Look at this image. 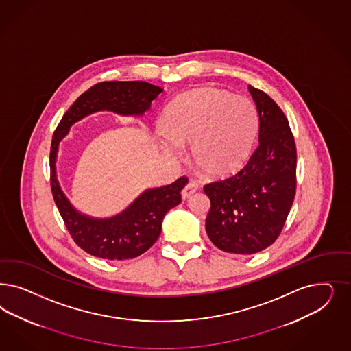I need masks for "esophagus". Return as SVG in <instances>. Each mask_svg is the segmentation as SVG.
Wrapping results in <instances>:
<instances>
[{"instance_id":"esophagus-1","label":"esophagus","mask_w":351,"mask_h":351,"mask_svg":"<svg viewBox=\"0 0 351 351\" xmlns=\"http://www.w3.org/2000/svg\"><path fill=\"white\" fill-rule=\"evenodd\" d=\"M197 189H199V186H197V183H196V182H189V183L186 184V187L182 190V199H183V200L189 199L193 193H196V191H197Z\"/></svg>"}]
</instances>
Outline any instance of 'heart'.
I'll use <instances>...</instances> for the list:
<instances>
[{
  "mask_svg": "<svg viewBox=\"0 0 351 351\" xmlns=\"http://www.w3.org/2000/svg\"><path fill=\"white\" fill-rule=\"evenodd\" d=\"M258 129V113L249 99L208 88L189 91L170 103L158 142L169 156H181L183 145L191 143L193 162L208 176L222 178L248 160Z\"/></svg>",
  "mask_w": 351,
  "mask_h": 351,
  "instance_id": "1",
  "label": "heart"
}]
</instances>
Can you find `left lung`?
Segmentation results:
<instances>
[{
	"label": "left lung",
	"instance_id": "8db88e82",
	"mask_svg": "<svg viewBox=\"0 0 351 351\" xmlns=\"http://www.w3.org/2000/svg\"><path fill=\"white\" fill-rule=\"evenodd\" d=\"M249 93L260 117L258 147L238 174L204 186L210 199L205 230L227 253L253 254L280 235L295 193L297 152L283 111L253 86Z\"/></svg>",
	"mask_w": 351,
	"mask_h": 351
}]
</instances>
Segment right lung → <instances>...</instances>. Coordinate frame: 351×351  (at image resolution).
<instances>
[{"mask_svg": "<svg viewBox=\"0 0 351 351\" xmlns=\"http://www.w3.org/2000/svg\"><path fill=\"white\" fill-rule=\"evenodd\" d=\"M162 89L145 81H108L81 94L58 125L50 148V183L54 202L69 234L80 248L94 257L123 261L136 258L151 248L161 232L165 215L181 203V177L168 186L147 189L123 212L108 218H95L79 212L63 193L57 177L58 148L69 128L99 111L121 116H143Z\"/></svg>", "mask_w": 351, "mask_h": 351, "instance_id": "obj_1", "label": "right lung"}]
</instances>
